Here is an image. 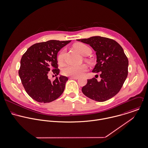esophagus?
<instances>
[{
	"mask_svg": "<svg viewBox=\"0 0 148 148\" xmlns=\"http://www.w3.org/2000/svg\"><path fill=\"white\" fill-rule=\"evenodd\" d=\"M79 78L77 77H70V79H78Z\"/></svg>",
	"mask_w": 148,
	"mask_h": 148,
	"instance_id": "1",
	"label": "esophagus"
}]
</instances>
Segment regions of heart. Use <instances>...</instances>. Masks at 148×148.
<instances>
[{
    "label": "heart",
    "instance_id": "1",
    "mask_svg": "<svg viewBox=\"0 0 148 148\" xmlns=\"http://www.w3.org/2000/svg\"><path fill=\"white\" fill-rule=\"evenodd\" d=\"M74 47L83 56H85L88 50H90L89 47L83 43H78L74 45ZM66 53L65 49H63L60 51L57 57V60L59 63H62L63 62L64 57ZM88 70V67L85 64H81L79 66L67 65L62 70V73L64 75L71 77H80L82 75Z\"/></svg>",
    "mask_w": 148,
    "mask_h": 148
}]
</instances>
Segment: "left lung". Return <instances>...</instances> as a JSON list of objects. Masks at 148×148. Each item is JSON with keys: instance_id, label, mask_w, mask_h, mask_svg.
Segmentation results:
<instances>
[{"instance_id": "left-lung-1", "label": "left lung", "mask_w": 148, "mask_h": 148, "mask_svg": "<svg viewBox=\"0 0 148 148\" xmlns=\"http://www.w3.org/2000/svg\"><path fill=\"white\" fill-rule=\"evenodd\" d=\"M77 40L89 45L96 52L97 63L92 72H101V81L88 79L82 91L98 102L115 96L123 86L128 74V59L122 47L114 40L99 36Z\"/></svg>"}]
</instances>
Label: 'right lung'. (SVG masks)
Returning <instances> with one entry per match:
<instances>
[{
  "mask_svg": "<svg viewBox=\"0 0 148 148\" xmlns=\"http://www.w3.org/2000/svg\"><path fill=\"white\" fill-rule=\"evenodd\" d=\"M71 40H50L30 47L21 60L19 75L27 93L33 99L43 103L52 102L63 93L67 77L60 75L51 82L48 74L58 75L57 54Z\"/></svg>",
  "mask_w": 148,
  "mask_h": 148,
  "instance_id": "add662e5",
  "label": "right lung"
}]
</instances>
